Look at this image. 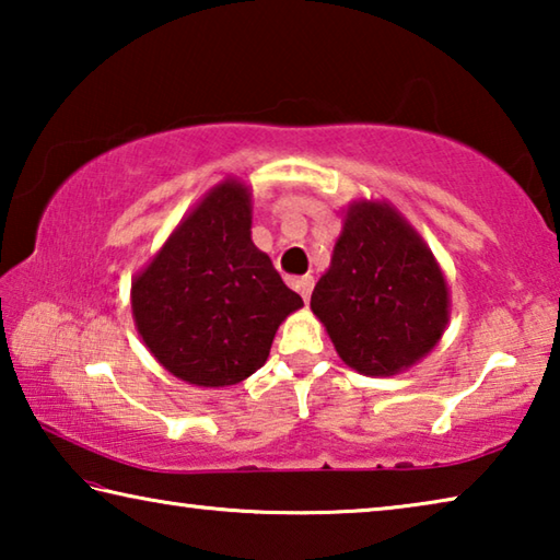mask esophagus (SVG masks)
I'll use <instances>...</instances> for the list:
<instances>
[{
	"label": "esophagus",
	"mask_w": 560,
	"mask_h": 560,
	"mask_svg": "<svg viewBox=\"0 0 560 560\" xmlns=\"http://www.w3.org/2000/svg\"><path fill=\"white\" fill-rule=\"evenodd\" d=\"M293 287H296V291L303 296V301L311 299V291H314V277H301L293 281Z\"/></svg>",
	"instance_id": "obj_1"
}]
</instances>
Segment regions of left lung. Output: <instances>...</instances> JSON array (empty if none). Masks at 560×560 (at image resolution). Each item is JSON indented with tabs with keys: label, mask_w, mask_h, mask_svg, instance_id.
<instances>
[{
	"label": "left lung",
	"mask_w": 560,
	"mask_h": 560,
	"mask_svg": "<svg viewBox=\"0 0 560 560\" xmlns=\"http://www.w3.org/2000/svg\"><path fill=\"white\" fill-rule=\"evenodd\" d=\"M343 363L363 375H397L440 343L450 293L440 264L387 202L348 207L330 269L311 293Z\"/></svg>",
	"instance_id": "obj_1"
}]
</instances>
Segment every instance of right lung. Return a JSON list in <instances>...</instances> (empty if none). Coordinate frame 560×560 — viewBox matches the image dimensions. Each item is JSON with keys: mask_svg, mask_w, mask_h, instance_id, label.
<instances>
[{"mask_svg": "<svg viewBox=\"0 0 560 560\" xmlns=\"http://www.w3.org/2000/svg\"><path fill=\"white\" fill-rule=\"evenodd\" d=\"M132 318L179 381L236 385L267 363L281 320L303 306L252 242V192L224 179L132 279Z\"/></svg>", "mask_w": 560, "mask_h": 560, "instance_id": "obj_1", "label": "right lung"}]
</instances>
